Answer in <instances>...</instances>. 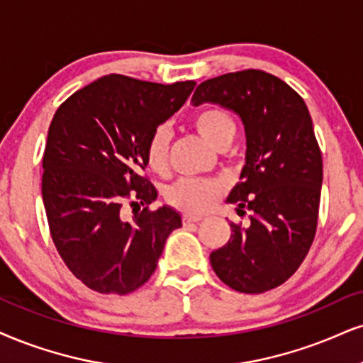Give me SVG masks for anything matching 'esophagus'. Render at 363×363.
<instances>
[{
	"mask_svg": "<svg viewBox=\"0 0 363 363\" xmlns=\"http://www.w3.org/2000/svg\"><path fill=\"white\" fill-rule=\"evenodd\" d=\"M202 216H194V213H185L183 216V223H191V222H200Z\"/></svg>",
	"mask_w": 363,
	"mask_h": 363,
	"instance_id": "esophagus-1",
	"label": "esophagus"
}]
</instances>
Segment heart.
Here are the masks:
<instances>
[{
    "label": "heart",
    "instance_id": "b5f03b06",
    "mask_svg": "<svg viewBox=\"0 0 363 363\" xmlns=\"http://www.w3.org/2000/svg\"><path fill=\"white\" fill-rule=\"evenodd\" d=\"M191 123L200 136L213 147L225 141H232L235 136V123L225 109L217 106H205L191 118ZM169 129L158 126L147 138L145 158L147 167L155 173H164L168 168ZM222 191V185L216 180H180L167 191V200L174 208L183 212L200 213L216 203Z\"/></svg>",
    "mask_w": 363,
    "mask_h": 363
}]
</instances>
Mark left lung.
I'll use <instances>...</instances> for the list:
<instances>
[{
	"instance_id": "8db88e82",
	"label": "left lung",
	"mask_w": 363,
	"mask_h": 363,
	"mask_svg": "<svg viewBox=\"0 0 363 363\" xmlns=\"http://www.w3.org/2000/svg\"><path fill=\"white\" fill-rule=\"evenodd\" d=\"M191 102L225 107L245 131V164L227 203L252 216L247 227L230 222L229 242L210 264L239 293L277 288L301 266L318 220L323 161L305 101L281 79L250 69L205 80Z\"/></svg>"
}]
</instances>
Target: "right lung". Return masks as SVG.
<instances>
[{"instance_id": "right-lung-1", "label": "right lung", "mask_w": 363, "mask_h": 363, "mask_svg": "<svg viewBox=\"0 0 363 363\" xmlns=\"http://www.w3.org/2000/svg\"><path fill=\"white\" fill-rule=\"evenodd\" d=\"M196 84L172 86L111 74L57 109L43 153L42 196L53 244L87 288L128 294L150 279L164 242L182 227L177 210L143 208L158 191L143 177L145 147L160 124L185 104Z\"/></svg>"}]
</instances>
